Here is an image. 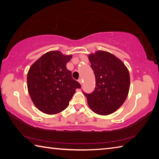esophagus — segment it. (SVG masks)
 <instances>
[{
	"instance_id": "obj_1",
	"label": "esophagus",
	"mask_w": 159,
	"mask_h": 159,
	"mask_svg": "<svg viewBox=\"0 0 159 159\" xmlns=\"http://www.w3.org/2000/svg\"><path fill=\"white\" fill-rule=\"evenodd\" d=\"M78 81L79 82V83L80 85H82V83H83V79H79V80H78Z\"/></svg>"
}]
</instances>
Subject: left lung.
Wrapping results in <instances>:
<instances>
[{
	"label": "left lung",
	"mask_w": 159,
	"mask_h": 159,
	"mask_svg": "<svg viewBox=\"0 0 159 159\" xmlns=\"http://www.w3.org/2000/svg\"><path fill=\"white\" fill-rule=\"evenodd\" d=\"M95 76V90L84 93L90 108L99 115H109L121 107L130 88V74L121 60L111 53L99 50L88 56Z\"/></svg>",
	"instance_id": "left-lung-1"
}]
</instances>
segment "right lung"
<instances>
[{
  "label": "right lung",
  "instance_id": "right-lung-1",
  "mask_svg": "<svg viewBox=\"0 0 159 159\" xmlns=\"http://www.w3.org/2000/svg\"><path fill=\"white\" fill-rule=\"evenodd\" d=\"M72 55L60 51L44 54L32 64L27 74L28 91L34 105L47 114H55L68 107L69 101L80 88L66 63Z\"/></svg>",
  "mask_w": 159,
  "mask_h": 159
}]
</instances>
